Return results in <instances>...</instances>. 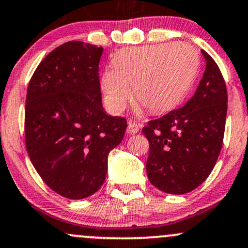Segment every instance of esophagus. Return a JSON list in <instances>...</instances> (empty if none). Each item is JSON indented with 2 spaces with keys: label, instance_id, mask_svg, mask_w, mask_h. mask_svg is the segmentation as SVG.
Segmentation results:
<instances>
[{
  "label": "esophagus",
  "instance_id": "34e87169",
  "mask_svg": "<svg viewBox=\"0 0 248 248\" xmlns=\"http://www.w3.org/2000/svg\"><path fill=\"white\" fill-rule=\"evenodd\" d=\"M139 132V124L135 122H128V127H127V133L128 134H137Z\"/></svg>",
  "mask_w": 248,
  "mask_h": 248
}]
</instances>
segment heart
<instances>
[{
    "label": "heart",
    "instance_id": "b5f03b06",
    "mask_svg": "<svg viewBox=\"0 0 248 248\" xmlns=\"http://www.w3.org/2000/svg\"><path fill=\"white\" fill-rule=\"evenodd\" d=\"M114 69H106L101 87L105 101L120 113L132 96L149 113L173 109L185 99L199 68V55L187 42L160 43L118 51Z\"/></svg>",
    "mask_w": 248,
    "mask_h": 248
}]
</instances>
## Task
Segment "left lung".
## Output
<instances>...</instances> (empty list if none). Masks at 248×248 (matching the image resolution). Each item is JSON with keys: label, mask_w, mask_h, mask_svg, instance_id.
<instances>
[{"label": "left lung", "mask_w": 248, "mask_h": 248, "mask_svg": "<svg viewBox=\"0 0 248 248\" xmlns=\"http://www.w3.org/2000/svg\"><path fill=\"white\" fill-rule=\"evenodd\" d=\"M201 53L206 69L192 99L142 128L149 142L147 175L153 186L170 194L200 186L213 170L224 141L226 83L216 61Z\"/></svg>", "instance_id": "8db88e82"}]
</instances>
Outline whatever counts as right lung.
Masks as SVG:
<instances>
[{
    "label": "right lung",
    "instance_id": "1",
    "mask_svg": "<svg viewBox=\"0 0 248 248\" xmlns=\"http://www.w3.org/2000/svg\"><path fill=\"white\" fill-rule=\"evenodd\" d=\"M102 51L82 41L63 43L41 61L27 89V152L43 182L68 199H84L100 189L108 154L127 128L126 119L103 110Z\"/></svg>",
    "mask_w": 248,
    "mask_h": 248
}]
</instances>
